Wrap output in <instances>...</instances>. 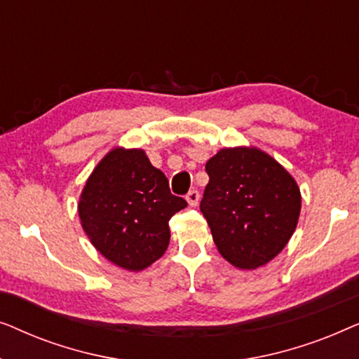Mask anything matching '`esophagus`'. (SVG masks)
<instances>
[{"mask_svg":"<svg viewBox=\"0 0 359 359\" xmlns=\"http://www.w3.org/2000/svg\"><path fill=\"white\" fill-rule=\"evenodd\" d=\"M199 193L196 189H193V191H189L188 194H186V201H188V204L191 205V208H196V205H198V203H199Z\"/></svg>","mask_w":359,"mask_h":359,"instance_id":"1","label":"esophagus"}]
</instances>
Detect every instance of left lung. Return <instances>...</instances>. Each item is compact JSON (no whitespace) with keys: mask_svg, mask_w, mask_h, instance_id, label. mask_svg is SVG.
<instances>
[{"mask_svg":"<svg viewBox=\"0 0 359 359\" xmlns=\"http://www.w3.org/2000/svg\"><path fill=\"white\" fill-rule=\"evenodd\" d=\"M201 201L219 253L257 269L283 252L301 214V189L281 163L257 147H227L205 163Z\"/></svg>","mask_w":359,"mask_h":359,"instance_id":"obj_1","label":"left lung"}]
</instances>
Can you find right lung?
<instances>
[{
	"label": "right lung",
	"instance_id": "obj_1",
	"mask_svg": "<svg viewBox=\"0 0 359 359\" xmlns=\"http://www.w3.org/2000/svg\"><path fill=\"white\" fill-rule=\"evenodd\" d=\"M186 201L170 193L145 150L114 147L88 176L78 201L81 227L107 262L142 271L163 257L168 222Z\"/></svg>",
	"mask_w": 359,
	"mask_h": 359
}]
</instances>
